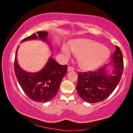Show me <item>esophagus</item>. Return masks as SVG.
<instances>
[{
    "instance_id": "1",
    "label": "esophagus",
    "mask_w": 133,
    "mask_h": 133,
    "mask_svg": "<svg viewBox=\"0 0 133 133\" xmlns=\"http://www.w3.org/2000/svg\"><path fill=\"white\" fill-rule=\"evenodd\" d=\"M68 71H74L75 70V67H72V66H69L68 67Z\"/></svg>"
}]
</instances>
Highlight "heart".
<instances>
[{
	"label": "heart",
	"mask_w": 133,
	"mask_h": 133,
	"mask_svg": "<svg viewBox=\"0 0 133 133\" xmlns=\"http://www.w3.org/2000/svg\"><path fill=\"white\" fill-rule=\"evenodd\" d=\"M72 51L79 56V63L86 69L94 68L106 60L110 56V50L106 47L93 40L79 39L70 43ZM62 51L66 58L71 55V51L67 45H64Z\"/></svg>",
	"instance_id": "b5f03b06"
}]
</instances>
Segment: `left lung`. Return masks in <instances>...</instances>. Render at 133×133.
<instances>
[{"label":"left lung","instance_id":"8db88e82","mask_svg":"<svg viewBox=\"0 0 133 133\" xmlns=\"http://www.w3.org/2000/svg\"><path fill=\"white\" fill-rule=\"evenodd\" d=\"M111 60L114 67L112 75H107L106 66L95 71L78 72L76 90L78 96L85 102L90 103L102 102L116 88L124 69L123 54L117 46Z\"/></svg>","mask_w":133,"mask_h":133}]
</instances>
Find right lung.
Listing matches in <instances>:
<instances>
[{
    "label": "right lung",
    "instance_id": "obj_1",
    "mask_svg": "<svg viewBox=\"0 0 133 133\" xmlns=\"http://www.w3.org/2000/svg\"><path fill=\"white\" fill-rule=\"evenodd\" d=\"M48 32L38 31L22 40L40 39L47 41ZM17 47L16 51L14 69L17 80L22 90L31 100L39 103H46L57 94L62 80L67 71V65H60L50 58L46 66L37 73H28L22 70L17 60Z\"/></svg>",
    "mask_w": 133,
    "mask_h": 133
}]
</instances>
